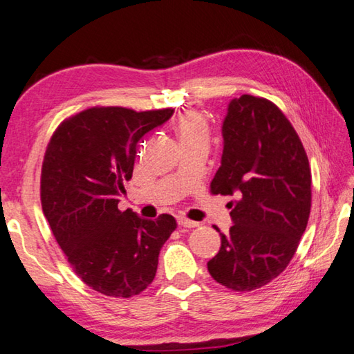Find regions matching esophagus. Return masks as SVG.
<instances>
[{"label":"esophagus","instance_id":"obj_1","mask_svg":"<svg viewBox=\"0 0 354 354\" xmlns=\"http://www.w3.org/2000/svg\"><path fill=\"white\" fill-rule=\"evenodd\" d=\"M178 224L181 225V227H187V228H195V227H198V223H195V221H190V219H187V218H178Z\"/></svg>","mask_w":354,"mask_h":354}]
</instances>
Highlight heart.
I'll return each instance as SVG.
<instances>
[{"label":"heart","mask_w":354,"mask_h":354,"mask_svg":"<svg viewBox=\"0 0 354 354\" xmlns=\"http://www.w3.org/2000/svg\"><path fill=\"white\" fill-rule=\"evenodd\" d=\"M175 130L183 145L209 142V124L196 110H189L179 116Z\"/></svg>","instance_id":"heart-1"}]
</instances>
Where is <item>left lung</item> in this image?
I'll list each match as a JSON object with an SVG mask.
<instances>
[{
  "mask_svg": "<svg viewBox=\"0 0 354 354\" xmlns=\"http://www.w3.org/2000/svg\"><path fill=\"white\" fill-rule=\"evenodd\" d=\"M213 195H230L233 225L207 262L212 278L234 292L272 282L295 256L311 209V170L304 145L281 109L242 95L228 104Z\"/></svg>",
  "mask_w": 354,
  "mask_h": 354,
  "instance_id": "1",
  "label": "left lung"
}]
</instances>
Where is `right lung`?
Listing matches in <instances>:
<instances>
[{
  "label": "right lung",
  "mask_w": 354,
  "mask_h": 354,
  "mask_svg": "<svg viewBox=\"0 0 354 354\" xmlns=\"http://www.w3.org/2000/svg\"><path fill=\"white\" fill-rule=\"evenodd\" d=\"M171 115L173 109L92 107L62 121L47 144L43 213L75 274L95 292L131 297L155 279L176 221L142 219L118 203L133 175L138 142Z\"/></svg>",
  "instance_id": "obj_1"
}]
</instances>
